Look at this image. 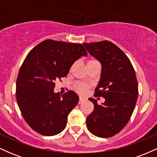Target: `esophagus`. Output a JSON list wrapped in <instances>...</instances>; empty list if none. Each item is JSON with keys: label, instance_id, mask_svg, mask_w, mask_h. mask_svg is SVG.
I'll return each instance as SVG.
<instances>
[{"label": "esophagus", "instance_id": "1", "mask_svg": "<svg viewBox=\"0 0 157 157\" xmlns=\"http://www.w3.org/2000/svg\"><path fill=\"white\" fill-rule=\"evenodd\" d=\"M85 101H86V99L82 98V97H80V99H79L78 103H79V104H82V102H84Z\"/></svg>", "mask_w": 157, "mask_h": 157}]
</instances>
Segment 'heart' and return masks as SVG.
Instances as JSON below:
<instances>
[{"instance_id": "heart-1", "label": "heart", "mask_w": 157, "mask_h": 157, "mask_svg": "<svg viewBox=\"0 0 157 157\" xmlns=\"http://www.w3.org/2000/svg\"><path fill=\"white\" fill-rule=\"evenodd\" d=\"M95 62H97V61L94 60H89V63H88V64L92 63H95ZM89 87H90L89 85L84 83V82H75V85H74V89H75V91H76L77 93H78L79 94H85L87 92V91L89 90Z\"/></svg>"}]
</instances>
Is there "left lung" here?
<instances>
[{
  "mask_svg": "<svg viewBox=\"0 0 157 157\" xmlns=\"http://www.w3.org/2000/svg\"><path fill=\"white\" fill-rule=\"evenodd\" d=\"M83 46L102 65L101 78L94 96L105 100L99 105L96 100L89 99L94 109L86 118V126L95 136L111 137L127 125L136 105L138 83L134 68L127 55L110 41Z\"/></svg>",
  "mask_w": 157,
  "mask_h": 157,
  "instance_id": "8db88e82",
  "label": "left lung"
}]
</instances>
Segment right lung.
I'll list each match as a JSON object with an SVG mask.
<instances>
[{
	"mask_svg": "<svg viewBox=\"0 0 157 157\" xmlns=\"http://www.w3.org/2000/svg\"><path fill=\"white\" fill-rule=\"evenodd\" d=\"M87 52L80 44L48 39L29 52L16 81V99L23 118L34 131L54 136L66 126L68 115L77 105L72 91L54 93L55 82L66 77L70 68Z\"/></svg>",
	"mask_w": 157,
	"mask_h": 157,
	"instance_id": "right-lung-1",
	"label": "right lung"
}]
</instances>
